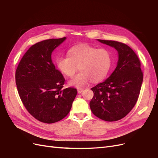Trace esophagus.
Instances as JSON below:
<instances>
[{
	"instance_id": "esophagus-1",
	"label": "esophagus",
	"mask_w": 158,
	"mask_h": 158,
	"mask_svg": "<svg viewBox=\"0 0 158 158\" xmlns=\"http://www.w3.org/2000/svg\"><path fill=\"white\" fill-rule=\"evenodd\" d=\"M83 91V89H77V93H78V94H81Z\"/></svg>"
}]
</instances>
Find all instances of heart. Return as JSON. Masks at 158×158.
<instances>
[{
  "label": "heart",
  "instance_id": "b5f03b06",
  "mask_svg": "<svg viewBox=\"0 0 158 158\" xmlns=\"http://www.w3.org/2000/svg\"><path fill=\"white\" fill-rule=\"evenodd\" d=\"M69 56H59L56 59L58 69L67 77H72L79 66L80 72L71 78L69 84L83 87L91 80L98 82L106 77L111 67L112 56L106 48L81 44L71 48Z\"/></svg>",
  "mask_w": 158,
  "mask_h": 158
}]
</instances>
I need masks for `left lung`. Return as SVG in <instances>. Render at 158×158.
I'll list each match as a JSON object with an SVG mask.
<instances>
[{"label": "left lung", "instance_id": "1", "mask_svg": "<svg viewBox=\"0 0 158 158\" xmlns=\"http://www.w3.org/2000/svg\"><path fill=\"white\" fill-rule=\"evenodd\" d=\"M98 40L114 47L118 51L119 60L112 74L91 89L94 95L89 106L93 114L99 119L118 121L131 111L138 99L143 77L141 63L127 44L115 40Z\"/></svg>", "mask_w": 158, "mask_h": 158}]
</instances>
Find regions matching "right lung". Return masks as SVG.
<instances>
[{
    "label": "right lung",
    "mask_w": 158,
    "mask_h": 158,
    "mask_svg": "<svg viewBox=\"0 0 158 158\" xmlns=\"http://www.w3.org/2000/svg\"><path fill=\"white\" fill-rule=\"evenodd\" d=\"M65 37L42 40L23 55L15 73L19 95L27 110L43 123H52L69 113L77 89H63L65 80L52 62L51 53Z\"/></svg>",
    "instance_id": "right-lung-1"
}]
</instances>
